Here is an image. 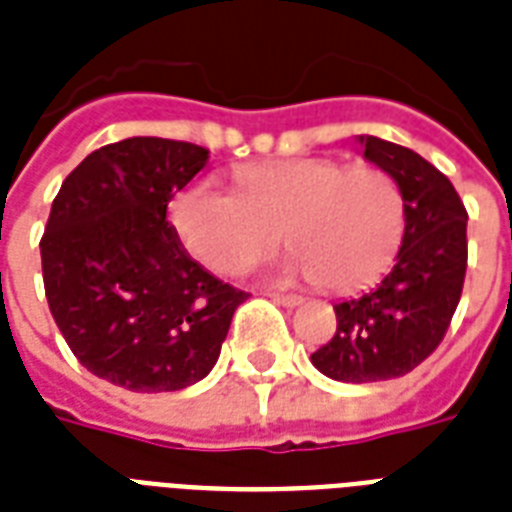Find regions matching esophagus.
Masks as SVG:
<instances>
[{
	"label": "esophagus",
	"instance_id": "1",
	"mask_svg": "<svg viewBox=\"0 0 512 512\" xmlns=\"http://www.w3.org/2000/svg\"><path fill=\"white\" fill-rule=\"evenodd\" d=\"M268 297H271L273 303L284 305V308H297V305L303 303L300 295H284V292H273V289H268Z\"/></svg>",
	"mask_w": 512,
	"mask_h": 512
}]
</instances>
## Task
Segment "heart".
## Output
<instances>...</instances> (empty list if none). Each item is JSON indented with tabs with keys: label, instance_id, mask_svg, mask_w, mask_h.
<instances>
[{
	"label": "heart",
	"instance_id": "b5f03b06",
	"mask_svg": "<svg viewBox=\"0 0 512 512\" xmlns=\"http://www.w3.org/2000/svg\"><path fill=\"white\" fill-rule=\"evenodd\" d=\"M239 193L196 180L177 193L170 220L183 247L212 271H236L281 241L297 271L345 292L388 265L404 233V196L374 164L279 159L233 170Z\"/></svg>",
	"mask_w": 512,
	"mask_h": 512
}]
</instances>
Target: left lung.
<instances>
[{
  "mask_svg": "<svg viewBox=\"0 0 512 512\" xmlns=\"http://www.w3.org/2000/svg\"><path fill=\"white\" fill-rule=\"evenodd\" d=\"M358 146L401 188L404 236L388 276L335 305V335L311 361L337 382H380L412 372L444 340L465 284L468 212L449 177L412 148L374 135H358Z\"/></svg>",
  "mask_w": 512,
  "mask_h": 512,
  "instance_id": "8db88e82",
  "label": "left lung"
}]
</instances>
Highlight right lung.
I'll list each match as a JSON object with an SVG mask.
<instances>
[{
	"instance_id": "right-lung-1",
	"label": "right lung",
	"mask_w": 512,
	"mask_h": 512,
	"mask_svg": "<svg viewBox=\"0 0 512 512\" xmlns=\"http://www.w3.org/2000/svg\"><path fill=\"white\" fill-rule=\"evenodd\" d=\"M183 140L127 138L63 180L42 236L44 292L79 364L135 393L183 390L217 364L247 292L201 268L167 204L207 167Z\"/></svg>"
}]
</instances>
